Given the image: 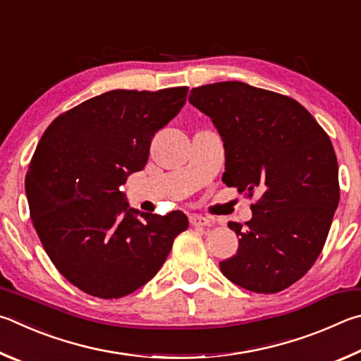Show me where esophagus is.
Segmentation results:
<instances>
[{
    "label": "esophagus",
    "instance_id": "1",
    "mask_svg": "<svg viewBox=\"0 0 361 361\" xmlns=\"http://www.w3.org/2000/svg\"><path fill=\"white\" fill-rule=\"evenodd\" d=\"M190 224L193 226H206L211 224V220L204 217V216H198V214H193V216H190Z\"/></svg>",
    "mask_w": 361,
    "mask_h": 361
}]
</instances>
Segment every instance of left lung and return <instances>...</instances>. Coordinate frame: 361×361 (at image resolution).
Listing matches in <instances>:
<instances>
[{
    "label": "left lung",
    "mask_w": 361,
    "mask_h": 361,
    "mask_svg": "<svg viewBox=\"0 0 361 361\" xmlns=\"http://www.w3.org/2000/svg\"><path fill=\"white\" fill-rule=\"evenodd\" d=\"M188 101L222 137V180L260 195L245 226L228 224L239 247L220 269L250 292L286 290L317 260L339 203L330 137L298 101L244 82L192 88Z\"/></svg>",
    "instance_id": "left-lung-1"
}]
</instances>
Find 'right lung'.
<instances>
[{
  "mask_svg": "<svg viewBox=\"0 0 361 361\" xmlns=\"http://www.w3.org/2000/svg\"><path fill=\"white\" fill-rule=\"evenodd\" d=\"M187 92L111 90L44 131L25 177L30 216L55 268L82 292L104 300L133 293L187 230L185 214L133 209L120 190L145 166L152 137L184 107Z\"/></svg>",
  "mask_w": 361,
  "mask_h": 361,
  "instance_id": "right-lung-1",
  "label": "right lung"
}]
</instances>
